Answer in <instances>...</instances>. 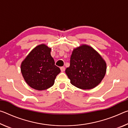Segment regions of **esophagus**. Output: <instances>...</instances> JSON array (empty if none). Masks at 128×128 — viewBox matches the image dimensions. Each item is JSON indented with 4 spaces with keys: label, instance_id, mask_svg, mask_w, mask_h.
Masks as SVG:
<instances>
[{
    "label": "esophagus",
    "instance_id": "esophagus-1",
    "mask_svg": "<svg viewBox=\"0 0 128 128\" xmlns=\"http://www.w3.org/2000/svg\"><path fill=\"white\" fill-rule=\"evenodd\" d=\"M60 69H61L62 72H64V71H65V69H66V68H65L64 66H62V67H60Z\"/></svg>",
    "mask_w": 128,
    "mask_h": 128
}]
</instances>
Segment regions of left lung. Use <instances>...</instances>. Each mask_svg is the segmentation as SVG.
<instances>
[{"label": "left lung", "instance_id": "8db88e82", "mask_svg": "<svg viewBox=\"0 0 128 128\" xmlns=\"http://www.w3.org/2000/svg\"><path fill=\"white\" fill-rule=\"evenodd\" d=\"M106 72V63L92 47L82 45L72 52L66 73L73 85L91 89L100 83Z\"/></svg>", "mask_w": 128, "mask_h": 128}]
</instances>
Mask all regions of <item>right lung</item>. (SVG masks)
Masks as SVG:
<instances>
[{"label":"right lung","mask_w":128,"mask_h":128,"mask_svg":"<svg viewBox=\"0 0 128 128\" xmlns=\"http://www.w3.org/2000/svg\"><path fill=\"white\" fill-rule=\"evenodd\" d=\"M50 52L51 48L45 44L39 45L30 52L21 64L24 78L34 89L43 90L51 87L60 72Z\"/></svg>","instance_id":"obj_1"}]
</instances>
